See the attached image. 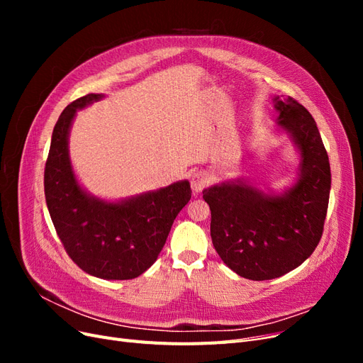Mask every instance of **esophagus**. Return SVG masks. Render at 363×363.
Listing matches in <instances>:
<instances>
[{
  "instance_id": "esophagus-1",
  "label": "esophagus",
  "mask_w": 363,
  "mask_h": 363,
  "mask_svg": "<svg viewBox=\"0 0 363 363\" xmlns=\"http://www.w3.org/2000/svg\"><path fill=\"white\" fill-rule=\"evenodd\" d=\"M208 183V175L206 172H196L192 175L191 179V186L194 192H200L203 191Z\"/></svg>"
}]
</instances>
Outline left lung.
I'll list each match as a JSON object with an SVG mask.
<instances>
[{
	"mask_svg": "<svg viewBox=\"0 0 363 363\" xmlns=\"http://www.w3.org/2000/svg\"><path fill=\"white\" fill-rule=\"evenodd\" d=\"M277 125L300 152L298 177L281 194L245 180L203 191L212 242L225 265L248 280H271L300 267L323 236L332 174L315 119L294 98H274Z\"/></svg>",
	"mask_w": 363,
	"mask_h": 363,
	"instance_id": "1",
	"label": "left lung"
}]
</instances>
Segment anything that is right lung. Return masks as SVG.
I'll return each mask as SVG.
<instances>
[{
    "label": "right lung",
    "instance_id": "1",
    "mask_svg": "<svg viewBox=\"0 0 363 363\" xmlns=\"http://www.w3.org/2000/svg\"><path fill=\"white\" fill-rule=\"evenodd\" d=\"M103 94L72 101L52 130L43 175L54 228L68 256L84 272L104 280H130L156 262L175 216L191 200L188 180L121 201H106L83 189L69 157V130L77 111Z\"/></svg>",
    "mask_w": 363,
    "mask_h": 363
}]
</instances>
